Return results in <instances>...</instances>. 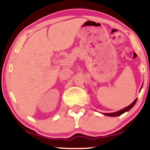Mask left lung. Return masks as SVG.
Returning a JSON list of instances; mask_svg holds the SVG:
<instances>
[{
	"instance_id": "left-lung-1",
	"label": "left lung",
	"mask_w": 150,
	"mask_h": 150,
	"mask_svg": "<svg viewBox=\"0 0 150 150\" xmlns=\"http://www.w3.org/2000/svg\"><path fill=\"white\" fill-rule=\"evenodd\" d=\"M137 99H135V101H134L133 102H132V104L130 105V106H127V107L124 108L123 109L120 110V111H117V112H114V113H104V114L106 115V116H120V115L123 114V113L126 112V111H128L130 109H131V108L134 106V105L135 104V103H136V101H137Z\"/></svg>"
}]
</instances>
